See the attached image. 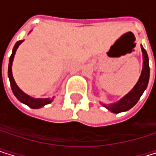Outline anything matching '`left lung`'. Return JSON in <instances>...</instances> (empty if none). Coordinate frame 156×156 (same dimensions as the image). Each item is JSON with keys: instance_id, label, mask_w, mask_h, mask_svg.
I'll list each match as a JSON object with an SVG mask.
<instances>
[{"instance_id": "1", "label": "left lung", "mask_w": 156, "mask_h": 156, "mask_svg": "<svg viewBox=\"0 0 156 156\" xmlns=\"http://www.w3.org/2000/svg\"><path fill=\"white\" fill-rule=\"evenodd\" d=\"M141 50L143 53V68L141 72V76L140 77L139 81L136 84V86L132 89V91L128 93L122 99H121L119 102L112 105L105 106L108 110L114 112V113H120L122 111H126L133 108L137 101L140 100V96L144 93L145 89L147 88L149 77H150V67H149V58L146 50L141 46Z\"/></svg>"}]
</instances>
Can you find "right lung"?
Returning a JSON list of instances; mask_svg holds the SVG:
<instances>
[{"label": "right lung", "mask_w": 156, "mask_h": 156, "mask_svg": "<svg viewBox=\"0 0 156 156\" xmlns=\"http://www.w3.org/2000/svg\"><path fill=\"white\" fill-rule=\"evenodd\" d=\"M22 43V41H17L14 48L12 51V54L10 56L9 59V64H8V76H9V80H10V84H11V89L15 94V96L19 99L22 103L26 104L27 106H29L30 108H39L41 107H43L47 104H49L50 102L52 101V99H48V98H45V99H39V98H33L31 96L27 95L26 94H24L21 90L17 87V85L16 84L13 76H12V62H13V59L15 56V53L16 48H19V46Z\"/></svg>", "instance_id": "obj_1"}]
</instances>
